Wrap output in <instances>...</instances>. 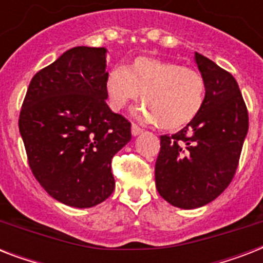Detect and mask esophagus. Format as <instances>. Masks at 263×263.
<instances>
[{"label": "esophagus", "mask_w": 263, "mask_h": 263, "mask_svg": "<svg viewBox=\"0 0 263 263\" xmlns=\"http://www.w3.org/2000/svg\"><path fill=\"white\" fill-rule=\"evenodd\" d=\"M142 132H143V129H142V128L138 127L136 124H132V125H131V134H132V135L138 136L139 134H142Z\"/></svg>", "instance_id": "obj_1"}]
</instances>
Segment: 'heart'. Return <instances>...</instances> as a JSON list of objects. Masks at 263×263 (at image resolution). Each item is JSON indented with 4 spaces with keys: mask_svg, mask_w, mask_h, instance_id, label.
Masks as SVG:
<instances>
[{
    "mask_svg": "<svg viewBox=\"0 0 263 263\" xmlns=\"http://www.w3.org/2000/svg\"><path fill=\"white\" fill-rule=\"evenodd\" d=\"M107 101L113 110L142 98L135 111L142 121L157 123L164 131H177L194 121L206 98V83L196 69L150 55L136 57L125 68L111 69L105 80Z\"/></svg>",
    "mask_w": 263,
    "mask_h": 263,
    "instance_id": "1",
    "label": "heart"
}]
</instances>
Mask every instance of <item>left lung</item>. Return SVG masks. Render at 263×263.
Segmentation results:
<instances>
[{"mask_svg": "<svg viewBox=\"0 0 263 263\" xmlns=\"http://www.w3.org/2000/svg\"><path fill=\"white\" fill-rule=\"evenodd\" d=\"M206 98L194 121L161 136L156 187L166 202L196 209L214 200L232 181L249 131V113L237 82L208 57L195 53Z\"/></svg>", "mask_w": 263, "mask_h": 263, "instance_id": "left-lung-1", "label": "left lung"}]
</instances>
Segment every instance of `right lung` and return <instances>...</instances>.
I'll return each mask as SVG.
<instances>
[{
  "label": "right lung",
  "instance_id": "obj_1",
  "mask_svg": "<svg viewBox=\"0 0 263 263\" xmlns=\"http://www.w3.org/2000/svg\"><path fill=\"white\" fill-rule=\"evenodd\" d=\"M106 49L78 46L35 73L18 129L35 179L72 208L111 195V158L131 140V123L106 103Z\"/></svg>",
  "mask_w": 263,
  "mask_h": 263
}]
</instances>
